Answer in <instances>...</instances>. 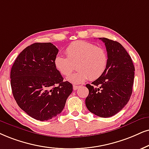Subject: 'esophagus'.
<instances>
[{
    "label": "esophagus",
    "instance_id": "obj_1",
    "mask_svg": "<svg viewBox=\"0 0 149 149\" xmlns=\"http://www.w3.org/2000/svg\"><path fill=\"white\" fill-rule=\"evenodd\" d=\"M79 87H80V86H78V85H73V90H74V91H76V90L78 89Z\"/></svg>",
    "mask_w": 149,
    "mask_h": 149
}]
</instances>
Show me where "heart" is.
<instances>
[{
    "label": "heart",
    "instance_id": "b5f03b06",
    "mask_svg": "<svg viewBox=\"0 0 149 149\" xmlns=\"http://www.w3.org/2000/svg\"><path fill=\"white\" fill-rule=\"evenodd\" d=\"M67 56L57 54L54 59L56 70L63 76H68L76 63L78 69L67 78L73 84H80L86 80H95L104 74L108 65V55L101 47L83 40L71 42L65 49Z\"/></svg>",
    "mask_w": 149,
    "mask_h": 149
}]
</instances>
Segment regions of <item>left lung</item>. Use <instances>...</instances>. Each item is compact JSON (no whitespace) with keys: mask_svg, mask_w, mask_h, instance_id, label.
Listing matches in <instances>:
<instances>
[{"mask_svg":"<svg viewBox=\"0 0 149 149\" xmlns=\"http://www.w3.org/2000/svg\"><path fill=\"white\" fill-rule=\"evenodd\" d=\"M106 46L108 65L100 78L87 84L86 108L101 118H109L125 107L133 91L135 67L131 56L117 41L100 38Z\"/></svg>","mask_w":149,"mask_h":149,"instance_id":"left-lung-1","label":"left lung"}]
</instances>
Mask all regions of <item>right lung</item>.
<instances>
[{"mask_svg":"<svg viewBox=\"0 0 149 149\" xmlns=\"http://www.w3.org/2000/svg\"><path fill=\"white\" fill-rule=\"evenodd\" d=\"M58 53L51 42L33 43L18 56L11 69L15 100L26 113L40 121L61 113L73 91L72 84L64 82L54 67Z\"/></svg>","mask_w":149,"mask_h":149,"instance_id":"obj_1","label":"right lung"}]
</instances>
